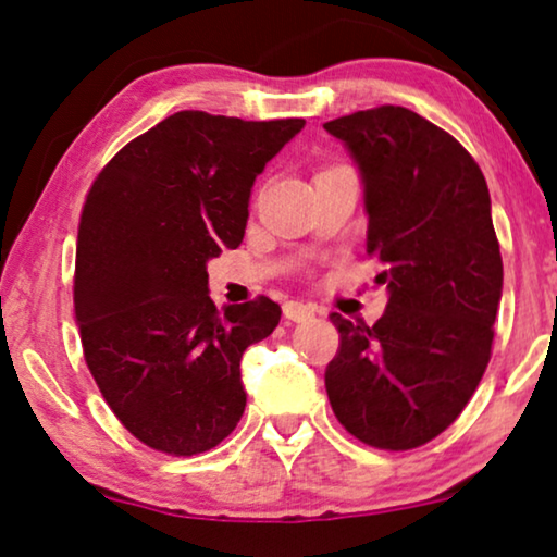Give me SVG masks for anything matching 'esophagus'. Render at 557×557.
Wrapping results in <instances>:
<instances>
[{
  "label": "esophagus",
  "instance_id": "obj_1",
  "mask_svg": "<svg viewBox=\"0 0 557 557\" xmlns=\"http://www.w3.org/2000/svg\"><path fill=\"white\" fill-rule=\"evenodd\" d=\"M284 317L288 322H309V319H314V307H309V304H301V301H286Z\"/></svg>",
  "mask_w": 557,
  "mask_h": 557
}]
</instances>
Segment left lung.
<instances>
[{
	"label": "left lung",
	"mask_w": 557,
	"mask_h": 557,
	"mask_svg": "<svg viewBox=\"0 0 557 557\" xmlns=\"http://www.w3.org/2000/svg\"><path fill=\"white\" fill-rule=\"evenodd\" d=\"M360 170L368 253L383 263L385 314H332L339 352L324 385L362 444L408 451L446 431L492 355L502 256L486 180L467 149L403 106L326 121Z\"/></svg>",
	"instance_id": "8db88e82"
}]
</instances>
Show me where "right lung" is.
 <instances>
[{
	"instance_id": "right-lung-1",
	"label": "right lung",
	"mask_w": 557,
	"mask_h": 557,
	"mask_svg": "<svg viewBox=\"0 0 557 557\" xmlns=\"http://www.w3.org/2000/svg\"><path fill=\"white\" fill-rule=\"evenodd\" d=\"M301 128L172 113L88 189L73 284L83 355L124 429L157 451H210L246 410L240 357L281 307L258 296L220 311L208 261L240 246L256 177Z\"/></svg>"
}]
</instances>
